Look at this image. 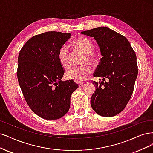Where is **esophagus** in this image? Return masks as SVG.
Returning <instances> with one entry per match:
<instances>
[{
	"instance_id": "1",
	"label": "esophagus",
	"mask_w": 153,
	"mask_h": 153,
	"mask_svg": "<svg viewBox=\"0 0 153 153\" xmlns=\"http://www.w3.org/2000/svg\"><path fill=\"white\" fill-rule=\"evenodd\" d=\"M84 86H85V83H83V82L79 83V86L80 88H82Z\"/></svg>"
}]
</instances>
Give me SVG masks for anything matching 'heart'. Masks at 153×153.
<instances>
[{
  "instance_id": "heart-1",
  "label": "heart",
  "mask_w": 153,
  "mask_h": 153,
  "mask_svg": "<svg viewBox=\"0 0 153 153\" xmlns=\"http://www.w3.org/2000/svg\"><path fill=\"white\" fill-rule=\"evenodd\" d=\"M74 46L79 50L86 53L85 60L95 63L97 61V56L92 52L94 50V45L89 39L85 37L77 38L73 42ZM58 58L61 65L65 68H68L70 65L69 53L68 48L65 46H62L58 52ZM91 72V68L90 65L85 64L79 67H73L65 73V77L67 79L81 82L90 76Z\"/></svg>"
}]
</instances>
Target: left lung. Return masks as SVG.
Masks as SVG:
<instances>
[{
    "mask_svg": "<svg viewBox=\"0 0 153 153\" xmlns=\"http://www.w3.org/2000/svg\"><path fill=\"white\" fill-rule=\"evenodd\" d=\"M97 41L102 58L93 81L95 92L91 98L92 109L103 117L114 116L125 109L134 91L138 74L137 56L128 39L111 29L100 27L81 32Z\"/></svg>",
    "mask_w": 153,
    "mask_h": 153,
    "instance_id": "left-lung-1",
    "label": "left lung"
}]
</instances>
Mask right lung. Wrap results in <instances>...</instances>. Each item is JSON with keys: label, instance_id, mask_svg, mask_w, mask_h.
<instances>
[{"label": "right lung", "instance_id": "right-lung-1", "mask_svg": "<svg viewBox=\"0 0 153 153\" xmlns=\"http://www.w3.org/2000/svg\"><path fill=\"white\" fill-rule=\"evenodd\" d=\"M71 33L47 32L35 36L19 53L17 77L27 104L43 119L55 120L69 110L72 93L77 89L73 81H62L63 67L58 58L60 48Z\"/></svg>", "mask_w": 153, "mask_h": 153}]
</instances>
